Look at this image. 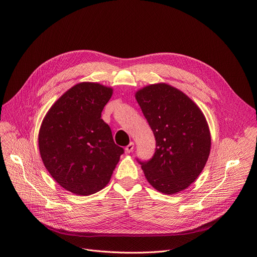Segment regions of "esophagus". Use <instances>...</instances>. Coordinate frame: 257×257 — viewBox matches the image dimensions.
Masks as SVG:
<instances>
[{"label":"esophagus","mask_w":257,"mask_h":257,"mask_svg":"<svg viewBox=\"0 0 257 257\" xmlns=\"http://www.w3.org/2000/svg\"><path fill=\"white\" fill-rule=\"evenodd\" d=\"M133 149H134V144H133V143H130V144L125 148V152H126L127 154H130V153L133 151Z\"/></svg>","instance_id":"34e87169"}]
</instances>
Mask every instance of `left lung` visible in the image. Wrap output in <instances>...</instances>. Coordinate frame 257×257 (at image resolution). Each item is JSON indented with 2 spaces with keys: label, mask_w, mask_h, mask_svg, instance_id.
<instances>
[{
  "label": "left lung",
  "mask_w": 257,
  "mask_h": 257,
  "mask_svg": "<svg viewBox=\"0 0 257 257\" xmlns=\"http://www.w3.org/2000/svg\"><path fill=\"white\" fill-rule=\"evenodd\" d=\"M135 98L156 138L153 158L137 159L146 178L167 195L189 188L205 167L211 148L203 112L183 92L165 83L138 90Z\"/></svg>",
  "instance_id": "1"
}]
</instances>
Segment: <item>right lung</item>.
I'll return each instance as SVG.
<instances>
[{
    "instance_id": "1",
    "label": "right lung",
    "mask_w": 257,
    "mask_h": 257,
    "mask_svg": "<svg viewBox=\"0 0 257 257\" xmlns=\"http://www.w3.org/2000/svg\"><path fill=\"white\" fill-rule=\"evenodd\" d=\"M111 94V88L98 83L77 84L51 106L41 125L39 149L46 169L76 195L102 190L124 153L101 119Z\"/></svg>"
}]
</instances>
